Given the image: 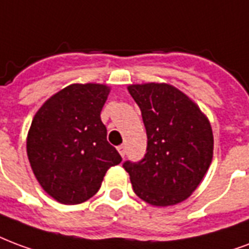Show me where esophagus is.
<instances>
[{"instance_id":"esophagus-1","label":"esophagus","mask_w":249,"mask_h":249,"mask_svg":"<svg viewBox=\"0 0 249 249\" xmlns=\"http://www.w3.org/2000/svg\"><path fill=\"white\" fill-rule=\"evenodd\" d=\"M117 150H119L120 156H121V157H124V156H125V146H124V145H120V146H117Z\"/></svg>"}]
</instances>
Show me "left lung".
Masks as SVG:
<instances>
[{
	"mask_svg": "<svg viewBox=\"0 0 249 249\" xmlns=\"http://www.w3.org/2000/svg\"><path fill=\"white\" fill-rule=\"evenodd\" d=\"M148 136L146 154L124 162L134 193L158 207L187 199L209 170L213 136L209 119L178 88L165 83L132 84Z\"/></svg>",
	"mask_w": 249,
	"mask_h": 249,
	"instance_id": "8db88e82",
	"label": "left lung"
}]
</instances>
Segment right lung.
Wrapping results in <instances>:
<instances>
[{
  "label": "right lung",
  "instance_id": "1",
  "mask_svg": "<svg viewBox=\"0 0 249 249\" xmlns=\"http://www.w3.org/2000/svg\"><path fill=\"white\" fill-rule=\"evenodd\" d=\"M109 91L104 84H71L46 100L31 121L26 141L31 169L59 203L89 199L107 170L121 162L100 119Z\"/></svg>",
  "mask_w": 249,
  "mask_h": 249
}]
</instances>
